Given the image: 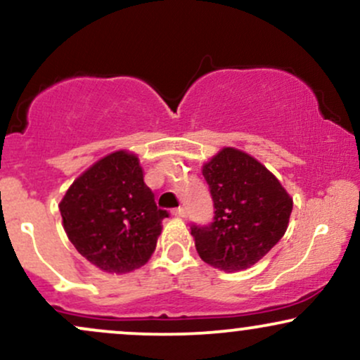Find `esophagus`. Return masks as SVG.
<instances>
[{"instance_id":"34e87169","label":"esophagus","mask_w":360,"mask_h":360,"mask_svg":"<svg viewBox=\"0 0 360 360\" xmlns=\"http://www.w3.org/2000/svg\"><path fill=\"white\" fill-rule=\"evenodd\" d=\"M172 214L184 218L186 217V208H183V206H179V208H174V210H172Z\"/></svg>"}]
</instances>
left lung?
<instances>
[{
  "label": "left lung",
  "mask_w": 360,
  "mask_h": 360,
  "mask_svg": "<svg viewBox=\"0 0 360 360\" xmlns=\"http://www.w3.org/2000/svg\"><path fill=\"white\" fill-rule=\"evenodd\" d=\"M213 221L191 225L198 254L221 271L249 269L283 238L292 200L259 160L225 147L203 166Z\"/></svg>",
  "instance_id": "left-lung-1"
}]
</instances>
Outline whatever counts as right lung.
I'll return each instance as SVG.
<instances>
[{"label": "right lung", "mask_w": 360, "mask_h": 360, "mask_svg": "<svg viewBox=\"0 0 360 360\" xmlns=\"http://www.w3.org/2000/svg\"><path fill=\"white\" fill-rule=\"evenodd\" d=\"M69 240L106 272H130L150 259L166 210L143 183L139 157L113 152L74 181L59 205Z\"/></svg>", "instance_id": "obj_1"}]
</instances>
